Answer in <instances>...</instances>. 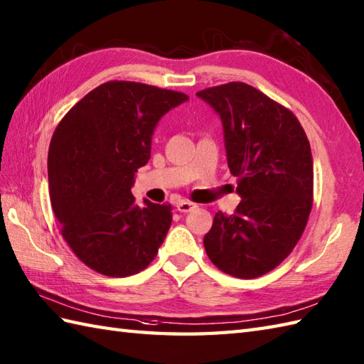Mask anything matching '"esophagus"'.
<instances>
[{
	"label": "esophagus",
	"instance_id": "obj_1",
	"mask_svg": "<svg viewBox=\"0 0 364 364\" xmlns=\"http://www.w3.org/2000/svg\"><path fill=\"white\" fill-rule=\"evenodd\" d=\"M196 208H197L196 203H191V201H180L178 205H176L178 213H189V210L196 209Z\"/></svg>",
	"mask_w": 364,
	"mask_h": 364
}]
</instances>
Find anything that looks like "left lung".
<instances>
[{
	"label": "left lung",
	"instance_id": "1",
	"mask_svg": "<svg viewBox=\"0 0 364 364\" xmlns=\"http://www.w3.org/2000/svg\"><path fill=\"white\" fill-rule=\"evenodd\" d=\"M222 121L226 159L237 176L235 213L218 210L203 239L223 273L252 279L290 255L307 225L314 196V159L299 121L242 82L198 91Z\"/></svg>",
	"mask_w": 364,
	"mask_h": 364
}]
</instances>
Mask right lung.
I'll use <instances>...</instances> for the list:
<instances>
[{
    "mask_svg": "<svg viewBox=\"0 0 364 364\" xmlns=\"http://www.w3.org/2000/svg\"><path fill=\"white\" fill-rule=\"evenodd\" d=\"M189 97L136 82H107L57 125L48 151L49 197L62 235L95 272L125 277L155 259L172 223V206L132 188L150 159L159 119Z\"/></svg>",
    "mask_w": 364,
    "mask_h": 364,
    "instance_id": "right-lung-1",
    "label": "right lung"
}]
</instances>
